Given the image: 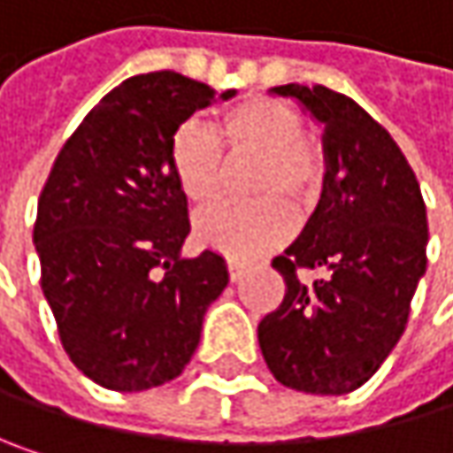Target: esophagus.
I'll list each match as a JSON object with an SVG mask.
<instances>
[{
    "instance_id": "34e87169",
    "label": "esophagus",
    "mask_w": 453,
    "mask_h": 453,
    "mask_svg": "<svg viewBox=\"0 0 453 453\" xmlns=\"http://www.w3.org/2000/svg\"><path fill=\"white\" fill-rule=\"evenodd\" d=\"M227 273H230V280L235 283V280H241V275H243V265H241L238 259H227Z\"/></svg>"
}]
</instances>
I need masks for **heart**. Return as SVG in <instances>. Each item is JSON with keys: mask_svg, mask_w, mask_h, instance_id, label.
Returning a JSON list of instances; mask_svg holds the SVG:
<instances>
[{"mask_svg": "<svg viewBox=\"0 0 453 453\" xmlns=\"http://www.w3.org/2000/svg\"><path fill=\"white\" fill-rule=\"evenodd\" d=\"M259 157L251 194L254 204H227L196 218V241L230 259H254L283 243L294 230L291 199L299 210L312 207L325 183V159L304 138V120L296 110L275 99H246L230 107L218 123V136L196 123H183L170 143L175 178L196 207L220 199L226 183V157Z\"/></svg>", "mask_w": 453, "mask_h": 453, "instance_id": "obj_1", "label": "heart"}]
</instances>
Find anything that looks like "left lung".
I'll return each instance as SVG.
<instances>
[{"instance_id": "1", "label": "left lung", "mask_w": 453, "mask_h": 453, "mask_svg": "<svg viewBox=\"0 0 453 453\" xmlns=\"http://www.w3.org/2000/svg\"><path fill=\"white\" fill-rule=\"evenodd\" d=\"M322 126L325 183L302 235L273 259L286 296L257 327L286 388L341 396L365 386L399 343L427 267L419 183L391 134L325 86H275ZM319 269L315 284L296 273Z\"/></svg>"}]
</instances>
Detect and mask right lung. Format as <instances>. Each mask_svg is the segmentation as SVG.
<instances>
[{
    "label": "right lung",
    "mask_w": 453,
    "mask_h": 453,
    "mask_svg": "<svg viewBox=\"0 0 453 453\" xmlns=\"http://www.w3.org/2000/svg\"><path fill=\"white\" fill-rule=\"evenodd\" d=\"M230 96L170 70L134 75L83 118L46 178L34 226L42 288L70 362L110 391L175 380L227 286L218 251L180 254L191 223L170 143Z\"/></svg>",
    "instance_id": "1"
}]
</instances>
